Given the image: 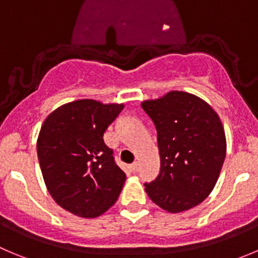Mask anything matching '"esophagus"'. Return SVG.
Instances as JSON below:
<instances>
[{
    "label": "esophagus",
    "instance_id": "1",
    "mask_svg": "<svg viewBox=\"0 0 258 258\" xmlns=\"http://www.w3.org/2000/svg\"><path fill=\"white\" fill-rule=\"evenodd\" d=\"M132 170H133L134 172L139 171V163H138V162H134V163L132 164Z\"/></svg>",
    "mask_w": 258,
    "mask_h": 258
}]
</instances>
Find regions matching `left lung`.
<instances>
[{
  "label": "left lung",
  "instance_id": "left-lung-1",
  "mask_svg": "<svg viewBox=\"0 0 258 258\" xmlns=\"http://www.w3.org/2000/svg\"><path fill=\"white\" fill-rule=\"evenodd\" d=\"M142 107L157 129L161 172L146 192L168 213L192 209L214 188L227 152L218 112L196 95L170 91L144 100Z\"/></svg>",
  "mask_w": 258,
  "mask_h": 258
}]
</instances>
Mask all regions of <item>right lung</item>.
Listing matches in <instances>:
<instances>
[{
	"label": "right lung",
	"instance_id": "right-lung-1",
	"mask_svg": "<svg viewBox=\"0 0 258 258\" xmlns=\"http://www.w3.org/2000/svg\"><path fill=\"white\" fill-rule=\"evenodd\" d=\"M124 104L83 99L46 116L36 151L53 200L81 218H96L116 203L126 175L116 166L104 133Z\"/></svg>",
	"mask_w": 258,
	"mask_h": 258
}]
</instances>
